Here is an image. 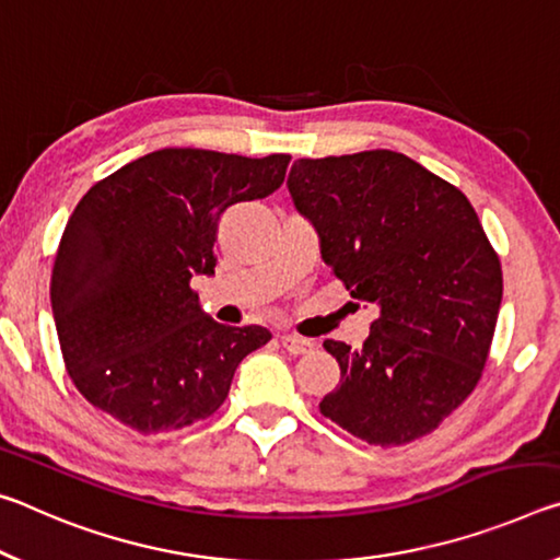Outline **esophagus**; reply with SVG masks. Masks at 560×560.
Returning a JSON list of instances; mask_svg holds the SVG:
<instances>
[{
    "mask_svg": "<svg viewBox=\"0 0 560 560\" xmlns=\"http://www.w3.org/2000/svg\"><path fill=\"white\" fill-rule=\"evenodd\" d=\"M280 345L285 347L290 354H307V352L315 350L313 342L305 340V337H298V335H282Z\"/></svg>",
    "mask_w": 560,
    "mask_h": 560,
    "instance_id": "1",
    "label": "esophagus"
}]
</instances>
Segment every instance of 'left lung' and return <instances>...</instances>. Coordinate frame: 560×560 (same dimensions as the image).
<instances>
[{"mask_svg":"<svg viewBox=\"0 0 560 560\" xmlns=\"http://www.w3.org/2000/svg\"><path fill=\"white\" fill-rule=\"evenodd\" d=\"M288 188L335 278L380 310L362 350L325 340L342 377L323 417L374 446L434 432L479 384L501 307V260L469 198L387 149L300 159Z\"/></svg>","mask_w":560,"mask_h":560,"instance_id":"left-lung-1","label":"left lung"}]
</instances>
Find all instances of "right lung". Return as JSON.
Instances as JSON below:
<instances>
[{"instance_id": "right-lung-1", "label": "right lung", "mask_w": 560, "mask_h": 560, "mask_svg": "<svg viewBox=\"0 0 560 560\" xmlns=\"http://www.w3.org/2000/svg\"><path fill=\"white\" fill-rule=\"evenodd\" d=\"M288 163L161 149L86 190L54 260L51 313L89 405L145 436L215 415L237 364L272 335L218 325L190 280L215 270L220 215L275 194Z\"/></svg>"}]
</instances>
